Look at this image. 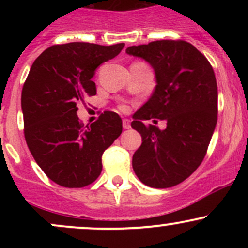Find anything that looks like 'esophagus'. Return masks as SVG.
Wrapping results in <instances>:
<instances>
[{
    "label": "esophagus",
    "instance_id": "obj_1",
    "mask_svg": "<svg viewBox=\"0 0 248 248\" xmlns=\"http://www.w3.org/2000/svg\"><path fill=\"white\" fill-rule=\"evenodd\" d=\"M122 126H124V129H129L131 128V121L128 119H124L122 120Z\"/></svg>",
    "mask_w": 248,
    "mask_h": 248
}]
</instances>
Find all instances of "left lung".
I'll return each instance as SVG.
<instances>
[{"label": "left lung", "instance_id": "left-lung-1", "mask_svg": "<svg viewBox=\"0 0 248 248\" xmlns=\"http://www.w3.org/2000/svg\"><path fill=\"white\" fill-rule=\"evenodd\" d=\"M126 52L151 64L157 84L131 124L142 138L132 159L133 170L146 186H176L201 166L216 127L218 93L214 69L185 41H156L129 46ZM151 118L166 119L167 128L145 126L143 120Z\"/></svg>", "mask_w": 248, "mask_h": 248}]
</instances>
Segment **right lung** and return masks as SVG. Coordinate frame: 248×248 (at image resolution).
<instances>
[{
  "instance_id": "1",
  "label": "right lung",
  "mask_w": 248,
  "mask_h": 248,
  "mask_svg": "<svg viewBox=\"0 0 248 248\" xmlns=\"http://www.w3.org/2000/svg\"><path fill=\"white\" fill-rule=\"evenodd\" d=\"M124 46L57 44L44 50L30 69L21 92L25 139L37 164L60 186L92 184L102 171V155L121 134L116 112L104 111L85 127L77 104L96 94L94 71Z\"/></svg>"
}]
</instances>
